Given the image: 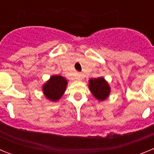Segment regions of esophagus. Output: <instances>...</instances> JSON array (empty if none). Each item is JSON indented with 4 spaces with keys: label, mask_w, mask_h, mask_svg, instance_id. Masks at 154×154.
<instances>
[{
    "label": "esophagus",
    "mask_w": 154,
    "mask_h": 154,
    "mask_svg": "<svg viewBox=\"0 0 154 154\" xmlns=\"http://www.w3.org/2000/svg\"><path fill=\"white\" fill-rule=\"evenodd\" d=\"M84 79V75L82 74V73H80L79 72L78 74H77V76H76L75 79L79 80V81H80V80H82Z\"/></svg>",
    "instance_id": "esophagus-1"
}]
</instances>
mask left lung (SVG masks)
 Segmentation results:
<instances>
[{
	"label": "left lung",
	"mask_w": 154,
	"mask_h": 154,
	"mask_svg": "<svg viewBox=\"0 0 154 154\" xmlns=\"http://www.w3.org/2000/svg\"><path fill=\"white\" fill-rule=\"evenodd\" d=\"M89 88L94 97L101 102L105 101L111 92V88L108 82L103 77L90 79L89 80Z\"/></svg>",
	"instance_id": "obj_1"
}]
</instances>
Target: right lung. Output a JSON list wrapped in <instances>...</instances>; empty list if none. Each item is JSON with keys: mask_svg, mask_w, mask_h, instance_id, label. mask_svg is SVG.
Segmentation results:
<instances>
[{"mask_svg": "<svg viewBox=\"0 0 154 154\" xmlns=\"http://www.w3.org/2000/svg\"><path fill=\"white\" fill-rule=\"evenodd\" d=\"M68 81L63 76L53 75L42 85L45 97L51 102L58 101L65 93Z\"/></svg>", "mask_w": 154, "mask_h": 154, "instance_id": "1", "label": "right lung"}]
</instances>
